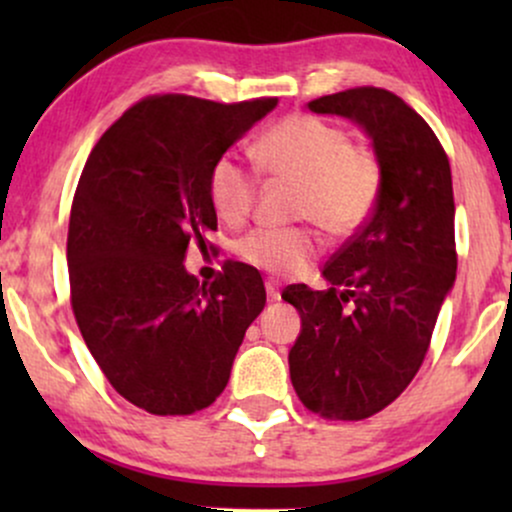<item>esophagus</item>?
I'll use <instances>...</instances> for the list:
<instances>
[{
	"label": "esophagus",
	"instance_id": "esophagus-1",
	"mask_svg": "<svg viewBox=\"0 0 512 512\" xmlns=\"http://www.w3.org/2000/svg\"><path fill=\"white\" fill-rule=\"evenodd\" d=\"M264 289H267V296H269V301H279V298H281L279 281H274V279H267V281H264Z\"/></svg>",
	"mask_w": 512,
	"mask_h": 512
}]
</instances>
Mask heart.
Returning <instances> with one entry per match:
<instances>
[{
    "instance_id": "heart-1",
    "label": "heart",
    "mask_w": 512,
    "mask_h": 512,
    "mask_svg": "<svg viewBox=\"0 0 512 512\" xmlns=\"http://www.w3.org/2000/svg\"><path fill=\"white\" fill-rule=\"evenodd\" d=\"M252 156L269 178L298 187L296 216L327 236H351L373 214L383 182L380 163L368 146L349 144L342 127L291 115L257 139ZM207 190L223 223H240L255 202V178L231 154L216 158ZM315 252L317 238L308 228H260L238 243L240 260L281 276L303 272Z\"/></svg>"
}]
</instances>
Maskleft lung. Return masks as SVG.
I'll list each match as a JSON object with an SVG mask.
<instances>
[{
    "instance_id": "8db88e82",
    "label": "left lung",
    "mask_w": 512,
    "mask_h": 512,
    "mask_svg": "<svg viewBox=\"0 0 512 512\" xmlns=\"http://www.w3.org/2000/svg\"><path fill=\"white\" fill-rule=\"evenodd\" d=\"M308 108L361 127L383 173L366 226L322 269L330 289L298 284L281 296L301 315L289 351L296 395L315 414L358 421L411 383L455 286L452 175L424 117L385 88H349Z\"/></svg>"
}]
</instances>
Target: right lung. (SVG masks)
Instances as JSON below:
<instances>
[{
    "mask_svg": "<svg viewBox=\"0 0 512 512\" xmlns=\"http://www.w3.org/2000/svg\"><path fill=\"white\" fill-rule=\"evenodd\" d=\"M274 108L276 98H146L81 173L67 238L76 325L110 385L149 414L209 407L267 303L248 264L228 262L207 289L182 262L216 228L211 166Z\"/></svg>",
    "mask_w": 512,
    "mask_h": 512,
    "instance_id": "1",
    "label": "right lung"
}]
</instances>
